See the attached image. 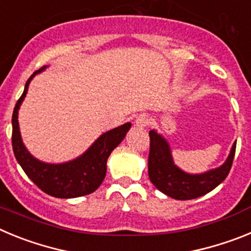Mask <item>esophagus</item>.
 Returning a JSON list of instances; mask_svg holds the SVG:
<instances>
[{
	"label": "esophagus",
	"mask_w": 251,
	"mask_h": 251,
	"mask_svg": "<svg viewBox=\"0 0 251 251\" xmlns=\"http://www.w3.org/2000/svg\"><path fill=\"white\" fill-rule=\"evenodd\" d=\"M150 123H151L150 117H148L147 114H145V113H143V114H139L138 117H137V118H136V121H134V124H136V127H138V128L147 127V126Z\"/></svg>",
	"instance_id": "obj_1"
}]
</instances>
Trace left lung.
Wrapping results in <instances>:
<instances>
[{
    "instance_id": "1",
    "label": "left lung",
    "mask_w": 251,
    "mask_h": 251,
    "mask_svg": "<svg viewBox=\"0 0 251 251\" xmlns=\"http://www.w3.org/2000/svg\"><path fill=\"white\" fill-rule=\"evenodd\" d=\"M151 147L148 157V176L151 182L167 196L176 200H192L212 191L227 177L235 156L236 142L229 156L220 167L203 174H187L175 165L167 139L152 129L150 132Z\"/></svg>"
}]
</instances>
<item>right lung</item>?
Here are the masks:
<instances>
[{"instance_id": "add662e5", "label": "right lung", "mask_w": 251, "mask_h": 251, "mask_svg": "<svg viewBox=\"0 0 251 251\" xmlns=\"http://www.w3.org/2000/svg\"><path fill=\"white\" fill-rule=\"evenodd\" d=\"M46 66L35 72L26 81L25 90L17 100L12 114V148L17 162L28 178L45 194L57 199H74L94 192L103 182L106 174V161L110 153L124 139L132 124H123L103 133L83 154L63 163H48L35 158L25 147L19 126V110L27 94L28 85L35 75Z\"/></svg>"}]
</instances>
